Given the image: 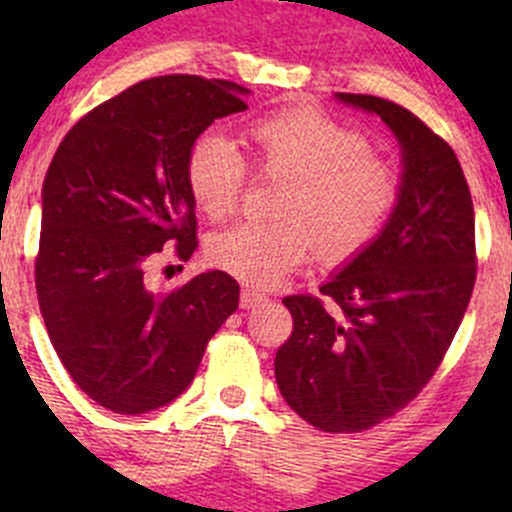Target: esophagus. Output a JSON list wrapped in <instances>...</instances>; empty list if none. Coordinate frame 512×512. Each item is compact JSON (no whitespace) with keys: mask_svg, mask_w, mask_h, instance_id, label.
<instances>
[{"mask_svg":"<svg viewBox=\"0 0 512 512\" xmlns=\"http://www.w3.org/2000/svg\"><path fill=\"white\" fill-rule=\"evenodd\" d=\"M262 294L257 292V289H250V287H245L242 289V294H240V307L242 309H252V307H257V304L262 302Z\"/></svg>","mask_w":512,"mask_h":512,"instance_id":"1","label":"esophagus"}]
</instances>
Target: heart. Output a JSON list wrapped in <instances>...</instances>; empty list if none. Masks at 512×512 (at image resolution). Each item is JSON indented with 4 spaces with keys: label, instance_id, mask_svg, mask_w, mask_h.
<instances>
[{
    "label": "heart",
    "instance_id": "1",
    "mask_svg": "<svg viewBox=\"0 0 512 512\" xmlns=\"http://www.w3.org/2000/svg\"><path fill=\"white\" fill-rule=\"evenodd\" d=\"M250 165L282 175L272 220L215 232L205 245L213 267L252 287H272L317 250L322 262H347L389 223L401 198L391 160L369 151L361 131L309 103L275 108L242 128ZM250 168L220 133L195 138L185 158V185L195 208L225 220L240 205Z\"/></svg>",
    "mask_w": 512,
    "mask_h": 512
}]
</instances>
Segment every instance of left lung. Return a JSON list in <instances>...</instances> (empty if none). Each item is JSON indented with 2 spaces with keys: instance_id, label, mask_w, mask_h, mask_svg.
<instances>
[{
  "instance_id": "left-lung-1",
  "label": "left lung",
  "mask_w": 512,
  "mask_h": 512,
  "mask_svg": "<svg viewBox=\"0 0 512 512\" xmlns=\"http://www.w3.org/2000/svg\"><path fill=\"white\" fill-rule=\"evenodd\" d=\"M379 113L404 151L389 225L314 294H289L292 334L275 356L282 396L327 433L374 428L411 404L456 337L476 285V218L453 148L409 108L339 94Z\"/></svg>"
}]
</instances>
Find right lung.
Returning a JSON list of instances; mask_svg holds the SVG:
<instances>
[{
    "label": "right lung",
    "instance_id": "obj_1",
    "mask_svg": "<svg viewBox=\"0 0 512 512\" xmlns=\"http://www.w3.org/2000/svg\"><path fill=\"white\" fill-rule=\"evenodd\" d=\"M232 81L170 74L138 81L71 126L41 190L36 297L74 384L116 414L183 394L210 337L237 309L227 272L170 292L148 287L160 257L198 247L185 185L188 148L215 118L245 111Z\"/></svg>",
    "mask_w": 512,
    "mask_h": 512
}]
</instances>
